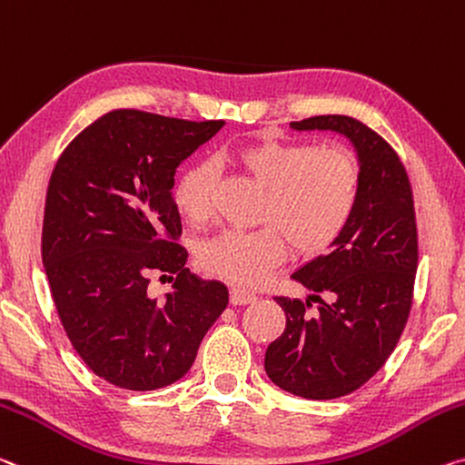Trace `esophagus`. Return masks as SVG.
<instances>
[{
  "instance_id": "esophagus-1",
  "label": "esophagus",
  "mask_w": 465,
  "mask_h": 465,
  "mask_svg": "<svg viewBox=\"0 0 465 465\" xmlns=\"http://www.w3.org/2000/svg\"><path fill=\"white\" fill-rule=\"evenodd\" d=\"M256 300V296L252 292L248 290H242V287H232L230 292V302L233 306H246V304H252Z\"/></svg>"
}]
</instances>
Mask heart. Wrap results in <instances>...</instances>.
Returning <instances> with one entry per match:
<instances>
[{"label":"heart","mask_w":465,"mask_h":465,"mask_svg":"<svg viewBox=\"0 0 465 465\" xmlns=\"http://www.w3.org/2000/svg\"><path fill=\"white\" fill-rule=\"evenodd\" d=\"M232 159L264 188L259 213L264 227L221 232L203 242L196 262L206 275L235 285L261 283L283 262L290 244L302 256L321 254L356 213L362 167L348 146L259 138L235 149ZM215 198L217 173L211 163L188 165L175 182L173 201L188 223H209Z\"/></svg>","instance_id":"heart-1"}]
</instances>
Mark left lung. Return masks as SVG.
Listing matches in <instances>:
<instances>
[{
  "mask_svg": "<svg viewBox=\"0 0 465 465\" xmlns=\"http://www.w3.org/2000/svg\"><path fill=\"white\" fill-rule=\"evenodd\" d=\"M292 128L348 136L362 167V193L333 250L292 275L321 300L316 316L308 314V300L275 298L287 321L267 348L264 371L287 393L335 400L381 371L408 322L418 267L414 194L393 146L356 117L314 115Z\"/></svg>",
  "mask_w": 465,
  "mask_h": 465,
  "instance_id": "1",
  "label": "left lung"
}]
</instances>
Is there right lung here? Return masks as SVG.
Here are the masks:
<instances>
[{
	"instance_id": "right-lung-1",
	"label": "right lung",
	"mask_w": 465,
	"mask_h": 465,
	"mask_svg": "<svg viewBox=\"0 0 465 465\" xmlns=\"http://www.w3.org/2000/svg\"><path fill=\"white\" fill-rule=\"evenodd\" d=\"M112 109L65 146L49 178L41 256L65 335L99 379L130 391L172 385L230 293L186 264L175 169L223 128ZM174 292L151 301L150 277Z\"/></svg>"
}]
</instances>
